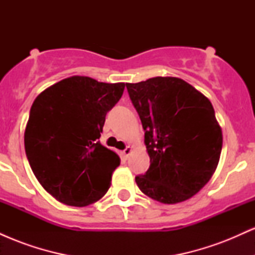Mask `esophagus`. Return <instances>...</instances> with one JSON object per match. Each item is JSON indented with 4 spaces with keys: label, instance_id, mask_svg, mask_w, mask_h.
<instances>
[{
    "label": "esophagus",
    "instance_id": "obj_1",
    "mask_svg": "<svg viewBox=\"0 0 255 255\" xmlns=\"http://www.w3.org/2000/svg\"><path fill=\"white\" fill-rule=\"evenodd\" d=\"M131 151H133V148H131L130 146H127V147H126L125 150L122 151V154H124L126 158H128V157H129V154L131 153Z\"/></svg>",
    "mask_w": 255,
    "mask_h": 255
}]
</instances>
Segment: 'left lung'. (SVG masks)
<instances>
[{
	"label": "left lung",
	"instance_id": "obj_1",
	"mask_svg": "<svg viewBox=\"0 0 255 255\" xmlns=\"http://www.w3.org/2000/svg\"><path fill=\"white\" fill-rule=\"evenodd\" d=\"M141 120L150 168L135 182L144 194L177 204L210 181L221 157V126L211 102L174 77L126 84Z\"/></svg>",
	"mask_w": 255,
	"mask_h": 255
}]
</instances>
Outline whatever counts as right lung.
Instances as JSON below:
<instances>
[{
	"mask_svg": "<svg viewBox=\"0 0 255 255\" xmlns=\"http://www.w3.org/2000/svg\"><path fill=\"white\" fill-rule=\"evenodd\" d=\"M125 86L75 75L34 99L25 129L26 156L43 188L60 203L87 206L109 189L120 157L99 137Z\"/></svg>",
	"mask_w": 255,
	"mask_h": 255,
	"instance_id": "1",
	"label": "right lung"
}]
</instances>
